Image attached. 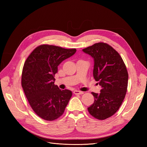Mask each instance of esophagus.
<instances>
[{
  "label": "esophagus",
  "instance_id": "obj_1",
  "mask_svg": "<svg viewBox=\"0 0 147 147\" xmlns=\"http://www.w3.org/2000/svg\"><path fill=\"white\" fill-rule=\"evenodd\" d=\"M74 93L75 94H83V92L82 91H78V90H75L74 91Z\"/></svg>",
  "mask_w": 147,
  "mask_h": 147
}]
</instances>
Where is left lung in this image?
I'll list each match as a JSON object with an SVG mask.
<instances>
[{
    "mask_svg": "<svg viewBox=\"0 0 147 147\" xmlns=\"http://www.w3.org/2000/svg\"><path fill=\"white\" fill-rule=\"evenodd\" d=\"M82 51L94 59L93 77L101 87L92 92L94 102L88 108L92 117L102 120L117 112L125 97L128 74L119 53L105 43H97Z\"/></svg>",
    "mask_w": 147,
    "mask_h": 147,
    "instance_id": "8db88e82",
    "label": "left lung"
}]
</instances>
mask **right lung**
Masks as SVG:
<instances>
[{
	"mask_svg": "<svg viewBox=\"0 0 147 147\" xmlns=\"http://www.w3.org/2000/svg\"><path fill=\"white\" fill-rule=\"evenodd\" d=\"M76 51L42 45L34 49L25 62L22 87L30 107L43 119L53 121L61 117L72 97V91L55 85L54 76L58 65Z\"/></svg>",
	"mask_w": 147,
	"mask_h": 147,
	"instance_id": "1",
	"label": "right lung"
}]
</instances>
